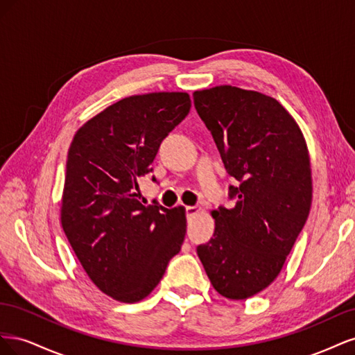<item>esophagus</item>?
<instances>
[{"mask_svg": "<svg viewBox=\"0 0 355 355\" xmlns=\"http://www.w3.org/2000/svg\"><path fill=\"white\" fill-rule=\"evenodd\" d=\"M200 207L198 206H188L187 207V218H194L196 214L200 213Z\"/></svg>", "mask_w": 355, "mask_h": 355, "instance_id": "1", "label": "esophagus"}]
</instances>
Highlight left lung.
Wrapping results in <instances>:
<instances>
[{"label": "left lung", "mask_w": 355, "mask_h": 355, "mask_svg": "<svg viewBox=\"0 0 355 355\" xmlns=\"http://www.w3.org/2000/svg\"><path fill=\"white\" fill-rule=\"evenodd\" d=\"M228 173L240 182L232 209L213 210V239L197 254L216 292L243 300L280 274L308 219L313 178L308 146L277 99L234 85L194 92Z\"/></svg>", "instance_id": "left-lung-1"}]
</instances>
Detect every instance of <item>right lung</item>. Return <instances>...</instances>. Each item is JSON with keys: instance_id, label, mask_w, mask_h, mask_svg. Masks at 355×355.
<instances>
[{"instance_id": "1", "label": "right lung", "mask_w": 355, "mask_h": 355, "mask_svg": "<svg viewBox=\"0 0 355 355\" xmlns=\"http://www.w3.org/2000/svg\"><path fill=\"white\" fill-rule=\"evenodd\" d=\"M189 108L185 92L128 96L90 118L71 142L62 228L93 284L118 302L151 293L184 243L185 207L144 206L136 191Z\"/></svg>"}]
</instances>
